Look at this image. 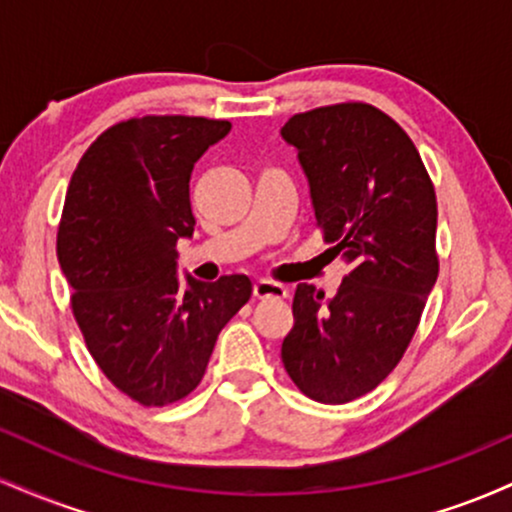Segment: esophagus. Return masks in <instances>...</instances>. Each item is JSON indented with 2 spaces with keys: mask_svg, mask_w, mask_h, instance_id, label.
Masks as SVG:
<instances>
[{
  "mask_svg": "<svg viewBox=\"0 0 512 512\" xmlns=\"http://www.w3.org/2000/svg\"><path fill=\"white\" fill-rule=\"evenodd\" d=\"M252 293H255V298H286L289 296V289L284 284H276V281L260 279L252 286Z\"/></svg>",
  "mask_w": 512,
  "mask_h": 512,
  "instance_id": "34e87169",
  "label": "esophagus"
}]
</instances>
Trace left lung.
<instances>
[{
    "mask_svg": "<svg viewBox=\"0 0 512 512\" xmlns=\"http://www.w3.org/2000/svg\"><path fill=\"white\" fill-rule=\"evenodd\" d=\"M308 175L315 223L349 274L334 298L298 284L281 361L322 404L375 390L402 361L438 279V202L409 134L370 103L293 115L281 129Z\"/></svg>",
    "mask_w": 512,
    "mask_h": 512,
    "instance_id": "1",
    "label": "left lung"
}]
</instances>
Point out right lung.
<instances>
[{
    "instance_id": "add662e5",
    "label": "right lung",
    "mask_w": 512,
    "mask_h": 512,
    "mask_svg": "<svg viewBox=\"0 0 512 512\" xmlns=\"http://www.w3.org/2000/svg\"><path fill=\"white\" fill-rule=\"evenodd\" d=\"M228 120L129 117L81 156L57 228L72 313L105 378L142 407H166L202 383L216 337L250 301L245 274L214 284L175 274L195 231L190 175Z\"/></svg>"
}]
</instances>
